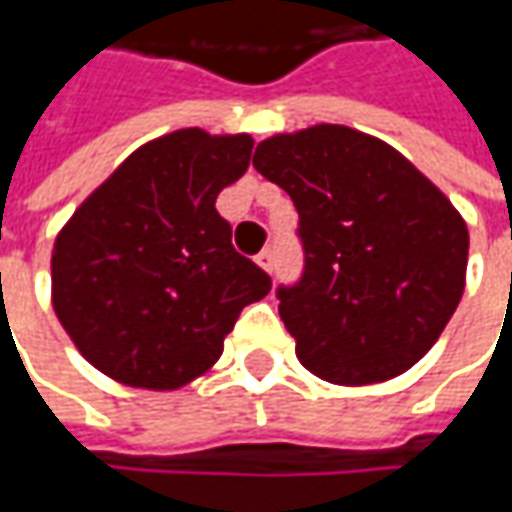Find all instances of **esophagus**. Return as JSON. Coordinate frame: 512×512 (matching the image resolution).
<instances>
[{
    "label": "esophagus",
    "mask_w": 512,
    "mask_h": 512,
    "mask_svg": "<svg viewBox=\"0 0 512 512\" xmlns=\"http://www.w3.org/2000/svg\"><path fill=\"white\" fill-rule=\"evenodd\" d=\"M256 262H259V267H265L267 273H273V267H276V253H273V247H265V250L256 256Z\"/></svg>",
    "instance_id": "obj_1"
}]
</instances>
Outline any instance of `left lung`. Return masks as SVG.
<instances>
[{
    "label": "left lung",
    "instance_id": "obj_1",
    "mask_svg": "<svg viewBox=\"0 0 512 512\" xmlns=\"http://www.w3.org/2000/svg\"><path fill=\"white\" fill-rule=\"evenodd\" d=\"M253 168L293 199L302 276L276 287L296 356L333 384L393 379L459 307L467 225L399 150L344 125L265 139Z\"/></svg>",
    "mask_w": 512,
    "mask_h": 512
}]
</instances>
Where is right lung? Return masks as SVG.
<instances>
[{"mask_svg":"<svg viewBox=\"0 0 512 512\" xmlns=\"http://www.w3.org/2000/svg\"><path fill=\"white\" fill-rule=\"evenodd\" d=\"M253 139L187 128L130 153L59 233L53 310L79 353L116 382L176 390L222 356L270 276L236 253L216 196Z\"/></svg>","mask_w":512,"mask_h":512,"instance_id":"obj_1","label":"right lung"}]
</instances>
